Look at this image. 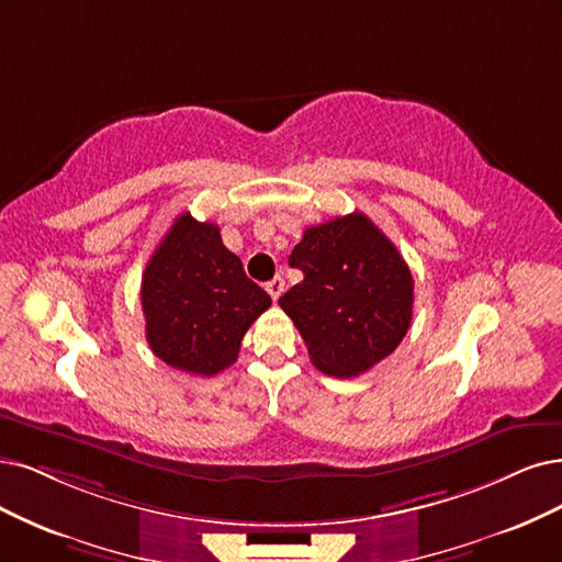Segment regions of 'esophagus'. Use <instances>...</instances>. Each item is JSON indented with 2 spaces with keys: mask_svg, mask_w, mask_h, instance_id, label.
<instances>
[{
  "mask_svg": "<svg viewBox=\"0 0 562 562\" xmlns=\"http://www.w3.org/2000/svg\"><path fill=\"white\" fill-rule=\"evenodd\" d=\"M266 292L270 294V299L278 301V299L282 296V292H284V280H282L280 276H276L273 280H270V282L266 284Z\"/></svg>",
  "mask_w": 562,
  "mask_h": 562,
  "instance_id": "34e87169",
  "label": "esophagus"
}]
</instances>
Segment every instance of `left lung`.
Instances as JSON below:
<instances>
[{
	"label": "left lung",
	"instance_id": "1",
	"mask_svg": "<svg viewBox=\"0 0 562 562\" xmlns=\"http://www.w3.org/2000/svg\"><path fill=\"white\" fill-rule=\"evenodd\" d=\"M289 266L303 280L280 299L326 375L357 378L405 338L414 280L405 259L363 213L303 232Z\"/></svg>",
	"mask_w": 562,
	"mask_h": 562
}]
</instances>
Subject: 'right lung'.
<instances>
[{
	"label": "right lung",
	"mask_w": 562,
	"mask_h": 562,
	"mask_svg": "<svg viewBox=\"0 0 562 562\" xmlns=\"http://www.w3.org/2000/svg\"><path fill=\"white\" fill-rule=\"evenodd\" d=\"M145 338L171 368L211 378L238 359L243 336L270 307L213 222L176 217L143 270Z\"/></svg>",
	"instance_id": "obj_1"
}]
</instances>
